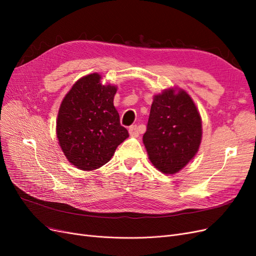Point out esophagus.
Listing matches in <instances>:
<instances>
[{"mask_svg": "<svg viewBox=\"0 0 256 256\" xmlns=\"http://www.w3.org/2000/svg\"><path fill=\"white\" fill-rule=\"evenodd\" d=\"M138 134H140V130H138V127L136 125H134L129 128V134L131 136L136 138L138 136Z\"/></svg>", "mask_w": 256, "mask_h": 256, "instance_id": "esophagus-1", "label": "esophagus"}]
</instances>
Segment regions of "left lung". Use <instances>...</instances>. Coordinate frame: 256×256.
I'll list each match as a JSON object with an SVG mask.
<instances>
[{
  "mask_svg": "<svg viewBox=\"0 0 256 256\" xmlns=\"http://www.w3.org/2000/svg\"><path fill=\"white\" fill-rule=\"evenodd\" d=\"M202 141V118L187 92L172 88L154 95L143 143L152 166L173 175L194 158Z\"/></svg>",
  "mask_w": 256,
  "mask_h": 256,
  "instance_id": "1",
  "label": "left lung"
}]
</instances>
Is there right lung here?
<instances>
[{
	"label": "right lung",
	"instance_id": "add662e5",
	"mask_svg": "<svg viewBox=\"0 0 256 256\" xmlns=\"http://www.w3.org/2000/svg\"><path fill=\"white\" fill-rule=\"evenodd\" d=\"M118 86L102 84L97 72L76 81L65 95L56 118V136L65 157L83 171L109 162L129 136L113 100Z\"/></svg>",
	"mask_w": 256,
	"mask_h": 256
}]
</instances>
